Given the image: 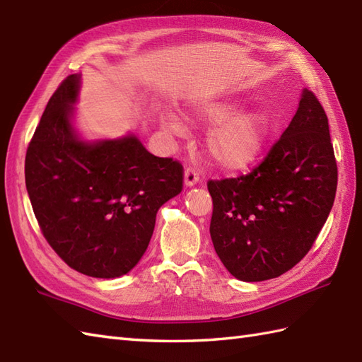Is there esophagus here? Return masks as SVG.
Here are the masks:
<instances>
[{"label":"esophagus","instance_id":"1","mask_svg":"<svg viewBox=\"0 0 362 362\" xmlns=\"http://www.w3.org/2000/svg\"><path fill=\"white\" fill-rule=\"evenodd\" d=\"M198 181H199L198 172L195 169H192V167H187V169L184 170V186L193 187Z\"/></svg>","mask_w":362,"mask_h":362}]
</instances>
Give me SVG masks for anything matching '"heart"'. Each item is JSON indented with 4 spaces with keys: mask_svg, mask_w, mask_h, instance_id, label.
Returning a JSON list of instances; mask_svg holds the SVG:
<instances>
[{
    "mask_svg": "<svg viewBox=\"0 0 362 362\" xmlns=\"http://www.w3.org/2000/svg\"><path fill=\"white\" fill-rule=\"evenodd\" d=\"M240 110V104L228 100L206 101L197 105L195 118L215 124L206 136L209 158L224 170H243L262 155L275 129L269 110L258 107ZM170 127L178 130L181 122L170 117Z\"/></svg>",
    "mask_w": 362,
    "mask_h": 362,
    "instance_id": "b5f03b06",
    "label": "heart"
}]
</instances>
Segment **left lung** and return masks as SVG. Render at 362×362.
I'll return each instance as SVG.
<instances>
[{"instance_id":"left-lung-1","label":"left lung","mask_w":362,"mask_h":362,"mask_svg":"<svg viewBox=\"0 0 362 362\" xmlns=\"http://www.w3.org/2000/svg\"><path fill=\"white\" fill-rule=\"evenodd\" d=\"M337 184L327 115L304 89L293 119L258 167L207 184L210 236L224 267L257 283L296 266L327 221Z\"/></svg>"}]
</instances>
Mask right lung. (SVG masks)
I'll return each instance as SVG.
<instances>
[{
    "instance_id": "obj_1",
    "label": "right lung",
    "mask_w": 362,
    "mask_h": 362,
    "mask_svg": "<svg viewBox=\"0 0 362 362\" xmlns=\"http://www.w3.org/2000/svg\"><path fill=\"white\" fill-rule=\"evenodd\" d=\"M81 75L52 95L25 153V187L50 247L93 278L134 269L160 207L182 190V165L146 151L136 135L84 139L75 127Z\"/></svg>"
}]
</instances>
